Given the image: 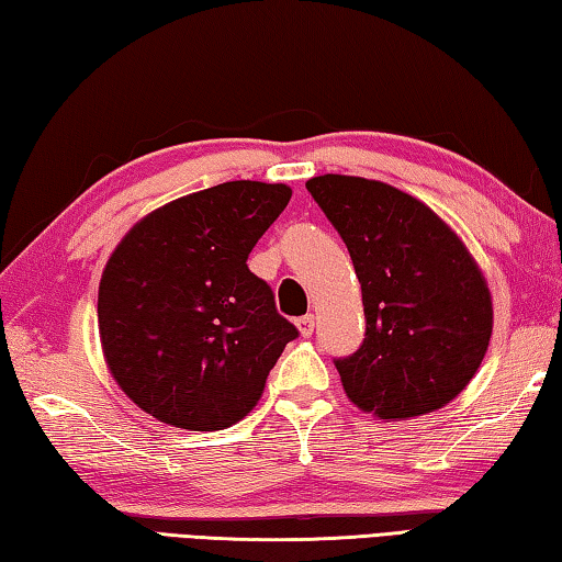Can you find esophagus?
I'll use <instances>...</instances> for the list:
<instances>
[{
	"label": "esophagus",
	"instance_id": "obj_1",
	"mask_svg": "<svg viewBox=\"0 0 562 562\" xmlns=\"http://www.w3.org/2000/svg\"><path fill=\"white\" fill-rule=\"evenodd\" d=\"M295 325H299V330H301L303 337H311L313 330H315V317L303 315V317H299V321H295Z\"/></svg>",
	"mask_w": 562,
	"mask_h": 562
}]
</instances>
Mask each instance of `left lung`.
Instances as JSON below:
<instances>
[{
	"instance_id": "obj_1",
	"label": "left lung",
	"mask_w": 562,
	"mask_h": 562,
	"mask_svg": "<svg viewBox=\"0 0 562 562\" xmlns=\"http://www.w3.org/2000/svg\"><path fill=\"white\" fill-rule=\"evenodd\" d=\"M305 188L362 283L364 340L335 359L347 396L379 418L450 404L492 337V295L470 251L430 207L394 186L327 173Z\"/></svg>"
}]
</instances>
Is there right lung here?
<instances>
[{"instance_id": "add662e5", "label": "right lung", "mask_w": 562, "mask_h": 562, "mask_svg": "<svg viewBox=\"0 0 562 562\" xmlns=\"http://www.w3.org/2000/svg\"><path fill=\"white\" fill-rule=\"evenodd\" d=\"M289 200L283 183H220L158 207L114 249L100 340L116 384L154 418L188 430L241 420L299 337L247 267Z\"/></svg>"}]
</instances>
